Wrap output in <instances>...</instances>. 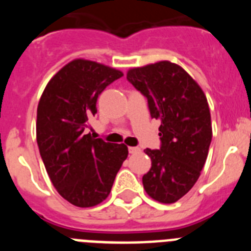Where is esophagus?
I'll return each mask as SVG.
<instances>
[{"instance_id": "obj_1", "label": "esophagus", "mask_w": 251, "mask_h": 251, "mask_svg": "<svg viewBox=\"0 0 251 251\" xmlns=\"http://www.w3.org/2000/svg\"><path fill=\"white\" fill-rule=\"evenodd\" d=\"M128 151H129V153L134 154V153H138L139 151H141V148H139V147H129V148H128Z\"/></svg>"}]
</instances>
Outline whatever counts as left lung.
<instances>
[{"instance_id":"8db88e82","label":"left lung","mask_w":251,"mask_h":251,"mask_svg":"<svg viewBox=\"0 0 251 251\" xmlns=\"http://www.w3.org/2000/svg\"><path fill=\"white\" fill-rule=\"evenodd\" d=\"M127 79L148 100L151 117L161 119L159 150H145L152 166L143 176L153 200L174 203L196 183L212 138L207 99L182 66L168 60L127 72Z\"/></svg>"}]
</instances>
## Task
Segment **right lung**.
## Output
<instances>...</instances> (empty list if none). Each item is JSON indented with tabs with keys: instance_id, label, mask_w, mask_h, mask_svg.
Masks as SVG:
<instances>
[{
	"instance_id": "add662e5",
	"label": "right lung",
	"mask_w": 251,
	"mask_h": 251,
	"mask_svg": "<svg viewBox=\"0 0 251 251\" xmlns=\"http://www.w3.org/2000/svg\"><path fill=\"white\" fill-rule=\"evenodd\" d=\"M121 76L118 69L74 59L51 77L37 105L36 141L46 172L60 196L77 207H93L109 196L128 156L124 143L85 134L99 94Z\"/></svg>"
}]
</instances>
